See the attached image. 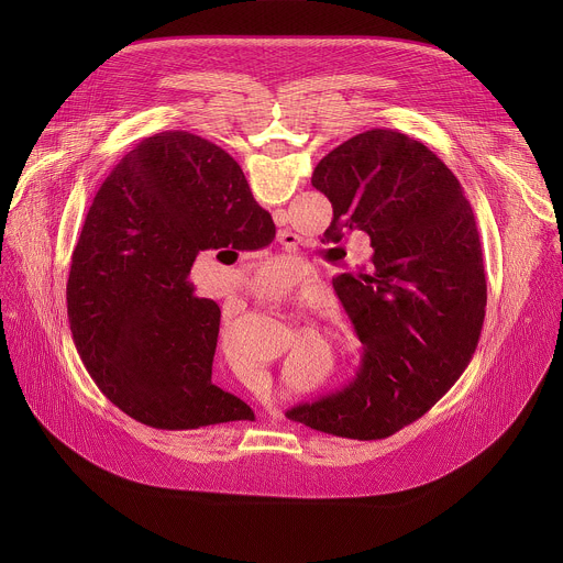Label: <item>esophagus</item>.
I'll list each match as a JSON object with an SVG mask.
<instances>
[{
  "label": "esophagus",
  "instance_id": "34e87169",
  "mask_svg": "<svg viewBox=\"0 0 563 563\" xmlns=\"http://www.w3.org/2000/svg\"><path fill=\"white\" fill-rule=\"evenodd\" d=\"M278 240H280L283 245H291L294 240H296V235H294V233H289V231H280V233H278Z\"/></svg>",
  "mask_w": 563,
  "mask_h": 563
}]
</instances>
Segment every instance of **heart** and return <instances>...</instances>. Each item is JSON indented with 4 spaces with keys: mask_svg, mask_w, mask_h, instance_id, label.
Wrapping results in <instances>:
<instances>
[{
    "mask_svg": "<svg viewBox=\"0 0 563 563\" xmlns=\"http://www.w3.org/2000/svg\"><path fill=\"white\" fill-rule=\"evenodd\" d=\"M256 287L274 298L289 296L300 285V272L285 263H269L256 272Z\"/></svg>",
    "mask_w": 563,
    "mask_h": 563,
    "instance_id": "1",
    "label": "heart"
}]
</instances>
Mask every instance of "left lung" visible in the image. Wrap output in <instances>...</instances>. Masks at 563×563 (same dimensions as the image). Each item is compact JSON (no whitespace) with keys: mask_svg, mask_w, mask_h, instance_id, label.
Instances as JSON below:
<instances>
[{"mask_svg":"<svg viewBox=\"0 0 563 563\" xmlns=\"http://www.w3.org/2000/svg\"><path fill=\"white\" fill-rule=\"evenodd\" d=\"M311 185L334 209L330 243L350 231L372 240L369 261L334 278L363 363L350 387L287 417L334 437L385 439L421 419L478 345L488 289L476 220L443 159L391 129L339 144Z\"/></svg>","mask_w":563,"mask_h":563,"instance_id":"8db88e82","label":"left lung"}]
</instances>
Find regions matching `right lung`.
I'll return each mask as SVG.
<instances>
[{
  "label": "right lung",
  "mask_w": 563,
  "mask_h": 563,
  "mask_svg": "<svg viewBox=\"0 0 563 563\" xmlns=\"http://www.w3.org/2000/svg\"><path fill=\"white\" fill-rule=\"evenodd\" d=\"M276 235L243 169L209 140L165 131L98 189L70 258L73 341L102 394L157 430L252 419L211 380L220 307L187 280L200 252L261 250Z\"/></svg>",
  "instance_id": "right-lung-1"
}]
</instances>
